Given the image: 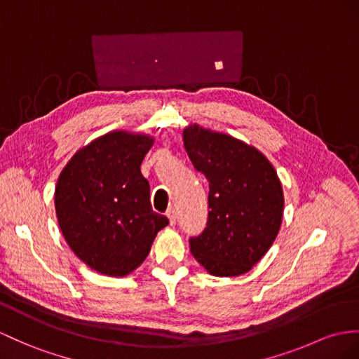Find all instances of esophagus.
Here are the masks:
<instances>
[{"label": "esophagus", "mask_w": 359, "mask_h": 359, "mask_svg": "<svg viewBox=\"0 0 359 359\" xmlns=\"http://www.w3.org/2000/svg\"><path fill=\"white\" fill-rule=\"evenodd\" d=\"M168 217H169V222H170V225H175L177 224V212H175V208H169L168 210Z\"/></svg>", "instance_id": "1"}]
</instances>
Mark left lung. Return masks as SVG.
<instances>
[{
	"mask_svg": "<svg viewBox=\"0 0 359 359\" xmlns=\"http://www.w3.org/2000/svg\"><path fill=\"white\" fill-rule=\"evenodd\" d=\"M182 138L190 161L208 180L207 225L190 238L191 255L212 276L245 274L280 230V180L264 154L238 138L198 125Z\"/></svg>",
	"mask_w": 359,
	"mask_h": 359,
	"instance_id": "1",
	"label": "left lung"
}]
</instances>
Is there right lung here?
Listing matches in <instances>:
<instances>
[{
	"label": "right lung",
	"mask_w": 359,
	"mask_h": 359,
	"mask_svg": "<svg viewBox=\"0 0 359 359\" xmlns=\"http://www.w3.org/2000/svg\"><path fill=\"white\" fill-rule=\"evenodd\" d=\"M154 138L114 130L77 151L60 172L55 207L67 243L97 273L123 277L143 264L169 224L151 205L140 165Z\"/></svg>",
	"instance_id": "1"
}]
</instances>
